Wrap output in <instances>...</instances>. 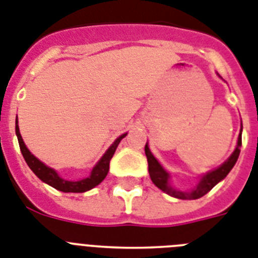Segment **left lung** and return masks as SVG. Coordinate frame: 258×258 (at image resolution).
Masks as SVG:
<instances>
[{
	"label": "left lung",
	"instance_id": "left-lung-1",
	"mask_svg": "<svg viewBox=\"0 0 258 258\" xmlns=\"http://www.w3.org/2000/svg\"><path fill=\"white\" fill-rule=\"evenodd\" d=\"M240 148H241V133H240V136H238V142H237V147L234 150V152L232 154V156L228 159L227 162L224 163L221 167H219L217 169L212 171V172L207 173L205 176L202 177L200 183L196 185V188H194L192 190H187V192H183V190H177L169 184V175L165 172L163 167L159 164V162L155 159V156L151 154L150 148L146 144L144 147V151H146V156H147V162H148V172H150V177L152 180V183L156 185L158 188L165 192V194L171 195L173 198L181 199V200H195V199H200L203 198L204 195H207L209 190L212 189L215 185H216L219 181L227 176L229 171L233 168V165L236 164L238 159V155H240Z\"/></svg>",
	"mask_w": 258,
	"mask_h": 258
}]
</instances>
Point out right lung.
Segmentation results:
<instances>
[{
	"instance_id": "right-lung-1",
	"label": "right lung",
	"mask_w": 258,
	"mask_h": 258,
	"mask_svg": "<svg viewBox=\"0 0 258 258\" xmlns=\"http://www.w3.org/2000/svg\"><path fill=\"white\" fill-rule=\"evenodd\" d=\"M16 134L17 138H18V143H20L21 152H22V156H24L25 162L27 163V165L30 167V169L33 172L42 180L45 181L46 184H49L53 188L58 190H62V192H86V190L91 189V188L96 187L98 184L107 176L108 168H110V160L112 158V155L115 154V150L118 147V144L120 143V140L124 138L127 134L119 136L118 139L115 140L112 146L107 150V152L102 156L98 164L95 165L91 171V175L89 177H86L83 180H79V181H69V180H64L62 177L58 176V173L54 171L53 168H50L47 165H45L42 162H39L38 159L35 158L34 155L31 154L30 151L27 150L26 146H25L24 140H22V136L20 134V128H18V124L16 122Z\"/></svg>"
}]
</instances>
